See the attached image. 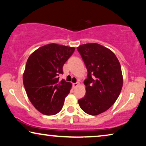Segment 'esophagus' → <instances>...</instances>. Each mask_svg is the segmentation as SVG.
<instances>
[{
    "label": "esophagus",
    "mask_w": 146,
    "mask_h": 146,
    "mask_svg": "<svg viewBox=\"0 0 146 146\" xmlns=\"http://www.w3.org/2000/svg\"><path fill=\"white\" fill-rule=\"evenodd\" d=\"M72 85H73V86H74V87H76V86H78L79 85V82L73 83V84H72Z\"/></svg>",
    "instance_id": "1"
}]
</instances>
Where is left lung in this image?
<instances>
[{"mask_svg":"<svg viewBox=\"0 0 146 146\" xmlns=\"http://www.w3.org/2000/svg\"><path fill=\"white\" fill-rule=\"evenodd\" d=\"M88 71L86 95L78 100L81 109L95 115L108 110L118 98L123 85L121 66L115 55L97 43L77 48Z\"/></svg>","mask_w":146,"mask_h":146,"instance_id":"left-lung-1","label":"left lung"}]
</instances>
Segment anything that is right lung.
Wrapping results in <instances>:
<instances>
[{"label": "right lung", "mask_w": 146, "mask_h": 146, "mask_svg": "<svg viewBox=\"0 0 146 146\" xmlns=\"http://www.w3.org/2000/svg\"><path fill=\"white\" fill-rule=\"evenodd\" d=\"M74 50V47L50 44L39 48L28 58L23 84L32 104L43 114H56L62 108L72 84L60 80L59 76Z\"/></svg>", "instance_id": "1"}]
</instances>
